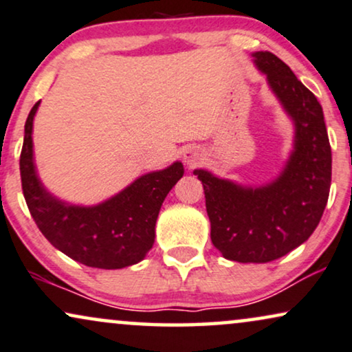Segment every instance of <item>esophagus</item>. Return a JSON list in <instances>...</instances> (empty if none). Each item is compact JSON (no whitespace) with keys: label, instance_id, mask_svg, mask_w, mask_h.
<instances>
[{"label":"esophagus","instance_id":"esophagus-1","mask_svg":"<svg viewBox=\"0 0 352 352\" xmlns=\"http://www.w3.org/2000/svg\"><path fill=\"white\" fill-rule=\"evenodd\" d=\"M203 161V151L197 146H190L184 151V162L188 167H197Z\"/></svg>","mask_w":352,"mask_h":352}]
</instances>
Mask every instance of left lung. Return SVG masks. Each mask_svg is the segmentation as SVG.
I'll list each match as a JSON object with an SVG mask.
<instances>
[{
    "label": "left lung",
    "instance_id": "1",
    "mask_svg": "<svg viewBox=\"0 0 352 352\" xmlns=\"http://www.w3.org/2000/svg\"><path fill=\"white\" fill-rule=\"evenodd\" d=\"M252 56L294 123L286 166L274 180L253 186L204 168L193 173L203 184L212 245L228 260L268 263L294 250L317 229L330 195L331 148L317 97L273 53Z\"/></svg>",
    "mask_w": 352,
    "mask_h": 352
}]
</instances>
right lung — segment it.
Here are the masks:
<instances>
[{
  "label": "right lung",
  "mask_w": 352,
  "mask_h": 352,
  "mask_svg": "<svg viewBox=\"0 0 352 352\" xmlns=\"http://www.w3.org/2000/svg\"><path fill=\"white\" fill-rule=\"evenodd\" d=\"M24 126L21 180L25 203L40 232L53 247L79 263L100 270H120L144 260L154 245L155 221L173 185L184 177V164L144 173L112 198L94 206H81L53 197L34 161V117Z\"/></svg>",
  "instance_id": "right-lung-1"
}]
</instances>
